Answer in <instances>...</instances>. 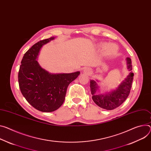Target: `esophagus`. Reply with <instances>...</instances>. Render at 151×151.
Segmentation results:
<instances>
[{
  "instance_id": "1",
  "label": "esophagus",
  "mask_w": 151,
  "mask_h": 151,
  "mask_svg": "<svg viewBox=\"0 0 151 151\" xmlns=\"http://www.w3.org/2000/svg\"><path fill=\"white\" fill-rule=\"evenodd\" d=\"M84 72H86V73H87V72H88V70H87V69H85V70H84Z\"/></svg>"
}]
</instances>
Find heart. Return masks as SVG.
<instances>
[{"mask_svg":"<svg viewBox=\"0 0 151 151\" xmlns=\"http://www.w3.org/2000/svg\"><path fill=\"white\" fill-rule=\"evenodd\" d=\"M102 46L106 47V52L109 54L114 53L117 50V47L115 45H109L107 46L106 44H102Z\"/></svg>","mask_w":151,"mask_h":151,"instance_id":"1","label":"heart"}]
</instances>
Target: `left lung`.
I'll return each instance as SVG.
<instances>
[{"mask_svg":"<svg viewBox=\"0 0 151 151\" xmlns=\"http://www.w3.org/2000/svg\"><path fill=\"white\" fill-rule=\"evenodd\" d=\"M126 60L127 68L130 73L116 90L105 94H97L96 93L99 90V87L95 81H90V85L92 99L99 107L107 110H111L119 106L127 99L131 88L134 73L131 71L132 65L131 58H127Z\"/></svg>","mask_w":151,"mask_h":151,"instance_id":"obj_1","label":"left lung"}]
</instances>
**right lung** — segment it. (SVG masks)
Returning <instances> with one entry per match:
<instances>
[{"instance_id": "obj_1", "label": "right lung", "mask_w": 151, "mask_h": 151, "mask_svg": "<svg viewBox=\"0 0 151 151\" xmlns=\"http://www.w3.org/2000/svg\"><path fill=\"white\" fill-rule=\"evenodd\" d=\"M55 37L41 40L33 45L23 57L18 80L20 91L26 100L42 112L57 110L63 104L67 88L80 74L49 73L37 61L42 46Z\"/></svg>"}]
</instances>
